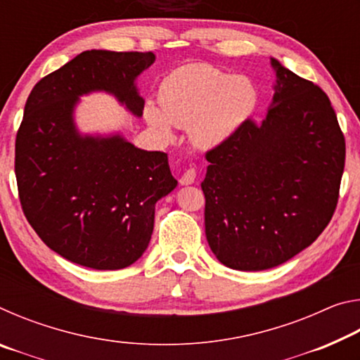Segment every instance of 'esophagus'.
<instances>
[{
  "label": "esophagus",
  "mask_w": 360,
  "mask_h": 360,
  "mask_svg": "<svg viewBox=\"0 0 360 360\" xmlns=\"http://www.w3.org/2000/svg\"><path fill=\"white\" fill-rule=\"evenodd\" d=\"M195 178H197V169H195V168H187L186 172H184V174L181 176L179 182H181L182 186H188V184H193Z\"/></svg>",
  "instance_id": "1"
}]
</instances>
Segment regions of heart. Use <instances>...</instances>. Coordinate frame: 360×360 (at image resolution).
I'll return each mask as SVG.
<instances>
[{"instance_id": "b5f03b06", "label": "heart", "mask_w": 360, "mask_h": 360, "mask_svg": "<svg viewBox=\"0 0 360 360\" xmlns=\"http://www.w3.org/2000/svg\"><path fill=\"white\" fill-rule=\"evenodd\" d=\"M160 106H146V119L163 135L172 124L191 125V138L202 148L229 139L251 117L259 94L251 79L231 76L211 65H186L168 75L160 85Z\"/></svg>"}]
</instances>
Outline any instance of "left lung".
<instances>
[{"label":"left lung","mask_w":360,"mask_h":360,"mask_svg":"<svg viewBox=\"0 0 360 360\" xmlns=\"http://www.w3.org/2000/svg\"><path fill=\"white\" fill-rule=\"evenodd\" d=\"M273 103L264 120L206 152L205 231L225 266L260 271L308 248L330 222L346 144L324 90L271 58Z\"/></svg>","instance_id":"left-lung-1"}]
</instances>
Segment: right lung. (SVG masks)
<instances>
[{
  "label": "right lung",
  "instance_id": "obj_1",
  "mask_svg": "<svg viewBox=\"0 0 360 360\" xmlns=\"http://www.w3.org/2000/svg\"><path fill=\"white\" fill-rule=\"evenodd\" d=\"M152 52L85 51L34 85L15 138V178L27 221L66 260L120 270L148 249L155 203L178 186L160 150L120 135L81 136L79 96L105 90L143 115L135 79Z\"/></svg>",
  "mask_w": 360,
  "mask_h": 360
}]
</instances>
